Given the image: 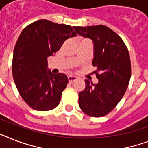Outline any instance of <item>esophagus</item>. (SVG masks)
I'll list each match as a JSON object with an SVG mask.
<instances>
[{"label": "esophagus", "mask_w": 148, "mask_h": 148, "mask_svg": "<svg viewBox=\"0 0 148 148\" xmlns=\"http://www.w3.org/2000/svg\"><path fill=\"white\" fill-rule=\"evenodd\" d=\"M68 81L70 83H74V81H77V78L74 76H69L68 77Z\"/></svg>", "instance_id": "1"}]
</instances>
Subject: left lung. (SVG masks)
Segmentation results:
<instances>
[{
  "label": "left lung",
  "mask_w": 148,
  "mask_h": 148,
  "mask_svg": "<svg viewBox=\"0 0 148 148\" xmlns=\"http://www.w3.org/2000/svg\"><path fill=\"white\" fill-rule=\"evenodd\" d=\"M74 28L94 41L92 64L98 79L97 84L85 80V89L79 93V106L90 117H103L114 110L128 87L131 76L128 50L121 38L104 25Z\"/></svg>",
  "instance_id": "1"
}]
</instances>
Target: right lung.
<instances>
[{
	"label": "right lung",
	"mask_w": 148,
	"mask_h": 148,
	"mask_svg": "<svg viewBox=\"0 0 148 148\" xmlns=\"http://www.w3.org/2000/svg\"><path fill=\"white\" fill-rule=\"evenodd\" d=\"M76 35L70 25L48 20L31 23L20 34L13 54V78L20 95L32 109L47 111L60 103L68 78L64 74L47 71V58Z\"/></svg>",
	"instance_id": "1"
}]
</instances>
